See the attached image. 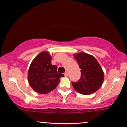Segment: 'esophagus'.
Masks as SVG:
<instances>
[{"label":"esophagus","instance_id":"obj_1","mask_svg":"<svg viewBox=\"0 0 127 127\" xmlns=\"http://www.w3.org/2000/svg\"><path fill=\"white\" fill-rule=\"evenodd\" d=\"M68 72H65V73H64V76H68Z\"/></svg>","mask_w":127,"mask_h":127}]
</instances>
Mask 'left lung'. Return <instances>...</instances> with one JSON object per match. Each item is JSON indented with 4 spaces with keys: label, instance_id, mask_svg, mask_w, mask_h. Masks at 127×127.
Returning <instances> with one entry per match:
<instances>
[{
    "label": "left lung",
    "instance_id": "8db88e82",
    "mask_svg": "<svg viewBox=\"0 0 127 127\" xmlns=\"http://www.w3.org/2000/svg\"><path fill=\"white\" fill-rule=\"evenodd\" d=\"M81 68V77L76 82H72L79 93L89 95L101 87L104 81V72L100 64L93 55L82 52L74 54Z\"/></svg>",
    "mask_w": 127,
    "mask_h": 127
}]
</instances>
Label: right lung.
I'll return each instance as SVG.
<instances>
[{
	"mask_svg": "<svg viewBox=\"0 0 127 127\" xmlns=\"http://www.w3.org/2000/svg\"><path fill=\"white\" fill-rule=\"evenodd\" d=\"M51 56L42 51L33 59L28 72V82L34 91L45 94L56 88L63 74L57 72V66L52 65Z\"/></svg>",
	"mask_w": 127,
	"mask_h": 127,
	"instance_id": "add662e5",
	"label": "right lung"
}]
</instances>
